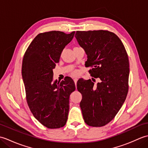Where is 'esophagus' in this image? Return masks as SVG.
Here are the masks:
<instances>
[{"instance_id":"obj_1","label":"esophagus","mask_w":148,"mask_h":148,"mask_svg":"<svg viewBox=\"0 0 148 148\" xmlns=\"http://www.w3.org/2000/svg\"><path fill=\"white\" fill-rule=\"evenodd\" d=\"M74 81L75 85H76H76H77V78H74Z\"/></svg>"}]
</instances>
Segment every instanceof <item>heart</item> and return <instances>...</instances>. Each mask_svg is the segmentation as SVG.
Returning a JSON list of instances; mask_svg holds the SVG:
<instances>
[{
    "label": "heart",
    "instance_id": "heart-1",
    "mask_svg": "<svg viewBox=\"0 0 148 148\" xmlns=\"http://www.w3.org/2000/svg\"><path fill=\"white\" fill-rule=\"evenodd\" d=\"M71 74H72V76H77V75H78V72H77V71H74L72 72Z\"/></svg>",
    "mask_w": 148,
    "mask_h": 148
}]
</instances>
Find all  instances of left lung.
<instances>
[{"instance_id": "obj_1", "label": "left lung", "mask_w": 148, "mask_h": 148, "mask_svg": "<svg viewBox=\"0 0 148 148\" xmlns=\"http://www.w3.org/2000/svg\"><path fill=\"white\" fill-rule=\"evenodd\" d=\"M75 37L85 51L91 76L99 78L77 83L82 95L80 108L84 122L100 127L112 120L123 104L128 92L129 60L123 44L108 30L77 31Z\"/></svg>"}]
</instances>
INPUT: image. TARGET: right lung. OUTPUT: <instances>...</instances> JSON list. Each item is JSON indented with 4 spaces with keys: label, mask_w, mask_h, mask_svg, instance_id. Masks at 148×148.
Wrapping results in <instances>:
<instances>
[{
    "label": "right lung",
    "mask_w": 148,
    "mask_h": 148,
    "mask_svg": "<svg viewBox=\"0 0 148 148\" xmlns=\"http://www.w3.org/2000/svg\"><path fill=\"white\" fill-rule=\"evenodd\" d=\"M74 34V31L69 34L60 31L39 34L23 58L21 73L27 102L34 117L48 128L63 127L67 120L69 97L76 86L70 77L60 83L52 82L53 69Z\"/></svg>",
    "instance_id": "obj_1"
}]
</instances>
